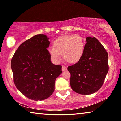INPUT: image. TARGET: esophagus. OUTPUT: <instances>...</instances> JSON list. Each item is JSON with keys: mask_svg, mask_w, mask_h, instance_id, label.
<instances>
[{"mask_svg": "<svg viewBox=\"0 0 121 121\" xmlns=\"http://www.w3.org/2000/svg\"><path fill=\"white\" fill-rule=\"evenodd\" d=\"M67 70V67H66L65 66H62V71H65Z\"/></svg>", "mask_w": 121, "mask_h": 121, "instance_id": "34e87169", "label": "esophagus"}]
</instances>
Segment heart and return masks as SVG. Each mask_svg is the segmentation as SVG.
I'll return each mask as SVG.
<instances>
[{"mask_svg":"<svg viewBox=\"0 0 121 121\" xmlns=\"http://www.w3.org/2000/svg\"><path fill=\"white\" fill-rule=\"evenodd\" d=\"M53 47L48 49L50 57L55 63H59L61 53L70 63H76L82 59L85 50L83 38L78 35H68L53 41Z\"/></svg>","mask_w":121,"mask_h":121,"instance_id":"heart-1","label":"heart"}]
</instances>
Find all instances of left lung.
I'll return each instance as SVG.
<instances>
[{"instance_id": "8db88e82", "label": "left lung", "mask_w": 121, "mask_h": 121, "mask_svg": "<svg viewBox=\"0 0 121 121\" xmlns=\"http://www.w3.org/2000/svg\"><path fill=\"white\" fill-rule=\"evenodd\" d=\"M86 42L82 59L68 68L71 89L84 95L98 91L109 70L108 53L103 45L95 37H88Z\"/></svg>"}]
</instances>
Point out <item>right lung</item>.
I'll return each mask as SVG.
<instances>
[{
    "label": "right lung",
    "instance_id": "1",
    "mask_svg": "<svg viewBox=\"0 0 121 121\" xmlns=\"http://www.w3.org/2000/svg\"><path fill=\"white\" fill-rule=\"evenodd\" d=\"M48 39L46 35H35L19 46L11 60L16 88L25 97L36 101L51 95L56 79L62 73L61 66L51 61Z\"/></svg>",
    "mask_w": 121,
    "mask_h": 121
}]
</instances>
